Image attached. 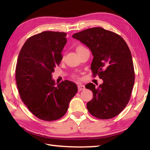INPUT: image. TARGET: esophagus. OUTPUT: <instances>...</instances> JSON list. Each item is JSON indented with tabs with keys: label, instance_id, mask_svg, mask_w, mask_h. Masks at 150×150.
Here are the masks:
<instances>
[{
	"label": "esophagus",
	"instance_id": "esophagus-1",
	"mask_svg": "<svg viewBox=\"0 0 150 150\" xmlns=\"http://www.w3.org/2000/svg\"><path fill=\"white\" fill-rule=\"evenodd\" d=\"M85 88V85H83L82 84L78 85V91H81L82 90H84Z\"/></svg>",
	"mask_w": 150,
	"mask_h": 150
}]
</instances>
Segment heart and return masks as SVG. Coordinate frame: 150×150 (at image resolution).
<instances>
[{
    "mask_svg": "<svg viewBox=\"0 0 150 150\" xmlns=\"http://www.w3.org/2000/svg\"><path fill=\"white\" fill-rule=\"evenodd\" d=\"M83 48H85L84 47H83V46H82V45H79V46H78L77 47V50H81V49H83ZM74 77L75 78H77V76H74Z\"/></svg>",
    "mask_w": 150,
    "mask_h": 150,
    "instance_id": "1",
    "label": "heart"
}]
</instances>
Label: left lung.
Listing matches in <instances>:
<instances>
[{"mask_svg": "<svg viewBox=\"0 0 150 150\" xmlns=\"http://www.w3.org/2000/svg\"><path fill=\"white\" fill-rule=\"evenodd\" d=\"M91 50L93 59L91 69L103 80L98 87L88 83L93 98L87 103L89 113L99 119L119 115L130 100L135 75L128 45L120 35L100 27L91 28L73 35Z\"/></svg>", "mask_w": 150, "mask_h": 150, "instance_id": "left-lung-1", "label": "left lung"}]
</instances>
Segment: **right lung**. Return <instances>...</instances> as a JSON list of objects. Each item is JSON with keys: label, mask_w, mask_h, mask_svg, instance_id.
Returning a JSON list of instances; mask_svg holds the SVG:
<instances>
[{"label": "right lung", "mask_w": 150, "mask_h": 150, "mask_svg": "<svg viewBox=\"0 0 150 150\" xmlns=\"http://www.w3.org/2000/svg\"><path fill=\"white\" fill-rule=\"evenodd\" d=\"M66 35L65 32L52 31L32 35L18 57L16 81L20 98L33 115L45 121L64 116L78 91L77 85L67 80L55 86L52 78L54 67L62 60Z\"/></svg>", "instance_id": "obj_1"}]
</instances>
